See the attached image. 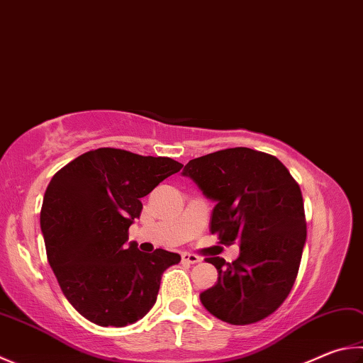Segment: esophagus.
Returning a JSON list of instances; mask_svg holds the SVG:
<instances>
[{
  "label": "esophagus",
  "instance_id": "1",
  "mask_svg": "<svg viewBox=\"0 0 363 363\" xmlns=\"http://www.w3.org/2000/svg\"><path fill=\"white\" fill-rule=\"evenodd\" d=\"M182 262H186V263H199V262H201V257H199V255H195V254H190V252H182Z\"/></svg>",
  "mask_w": 363,
  "mask_h": 363
}]
</instances>
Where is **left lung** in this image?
I'll use <instances>...</instances> for the list:
<instances>
[{"instance_id": "1", "label": "left lung", "mask_w": 363, "mask_h": 363, "mask_svg": "<svg viewBox=\"0 0 363 363\" xmlns=\"http://www.w3.org/2000/svg\"><path fill=\"white\" fill-rule=\"evenodd\" d=\"M216 206L211 233L222 245L240 242L235 262L211 257L216 284L200 294L201 305L223 322L254 324L274 313L298 273L306 241L298 184L276 157L233 147L190 160L182 169Z\"/></svg>"}]
</instances>
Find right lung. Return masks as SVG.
Returning a JSON list of instances; mask_svg holds the SVG:
<instances>
[{"instance_id":"add662e5","label":"right lung","mask_w":363,"mask_h":363,"mask_svg":"<svg viewBox=\"0 0 363 363\" xmlns=\"http://www.w3.org/2000/svg\"><path fill=\"white\" fill-rule=\"evenodd\" d=\"M182 168L168 157L101 147L79 155L52 177L41 208L49 265L72 308L101 327H125L155 305L162 274L181 255L146 254L128 228L141 199Z\"/></svg>"}]
</instances>
